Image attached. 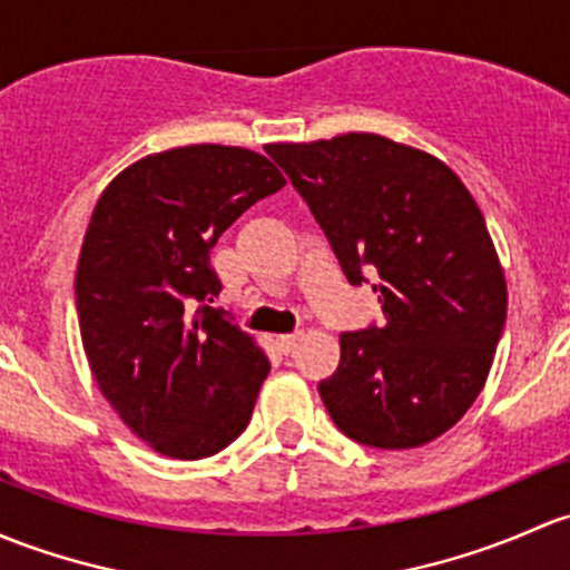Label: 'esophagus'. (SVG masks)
<instances>
[{
    "label": "esophagus",
    "instance_id": "obj_1",
    "mask_svg": "<svg viewBox=\"0 0 570 570\" xmlns=\"http://www.w3.org/2000/svg\"><path fill=\"white\" fill-rule=\"evenodd\" d=\"M298 340H302V334H298V332H293V334H279V337H277L279 351H283V354H291V351L298 345Z\"/></svg>",
    "mask_w": 570,
    "mask_h": 570
}]
</instances>
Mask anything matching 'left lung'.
I'll list each match as a JSON object with an SVG mask.
<instances>
[{
    "instance_id": "left-lung-1",
    "label": "left lung",
    "mask_w": 570,
    "mask_h": 570,
    "mask_svg": "<svg viewBox=\"0 0 570 570\" xmlns=\"http://www.w3.org/2000/svg\"><path fill=\"white\" fill-rule=\"evenodd\" d=\"M351 285L379 272L384 324L340 334L318 384L354 442L409 450L455 425L485 386L508 313L500 255L478 203L442 158L367 131L274 142Z\"/></svg>"
}]
</instances>
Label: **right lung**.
<instances>
[{
    "mask_svg": "<svg viewBox=\"0 0 570 570\" xmlns=\"http://www.w3.org/2000/svg\"><path fill=\"white\" fill-rule=\"evenodd\" d=\"M285 186L266 156L186 145L128 164L101 191L76 266V309L98 390L134 436L195 461L244 433L268 360L214 302L210 246Z\"/></svg>",
    "mask_w": 570,
    "mask_h": 570,
    "instance_id": "right-lung-1",
    "label": "right lung"
}]
</instances>
